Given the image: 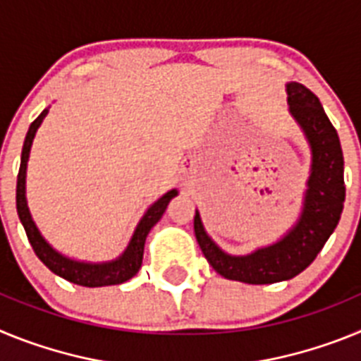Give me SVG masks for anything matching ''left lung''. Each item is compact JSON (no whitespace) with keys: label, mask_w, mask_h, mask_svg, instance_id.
Masks as SVG:
<instances>
[{"label":"left lung","mask_w":361,"mask_h":361,"mask_svg":"<svg viewBox=\"0 0 361 361\" xmlns=\"http://www.w3.org/2000/svg\"><path fill=\"white\" fill-rule=\"evenodd\" d=\"M289 114L311 149V168L305 183L302 209L295 224L273 244L247 255L224 251L208 235L199 209L195 212V237L209 266L228 280L244 283H275L300 275L317 258L333 235L345 200L343 153L340 139L325 116L320 99L300 82H288Z\"/></svg>","instance_id":"1"}]
</instances>
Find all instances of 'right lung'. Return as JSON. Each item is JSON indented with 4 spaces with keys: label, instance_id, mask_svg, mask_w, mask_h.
Here are the masks:
<instances>
[{
    "label": "right lung",
    "instance_id": "add662e5",
    "mask_svg": "<svg viewBox=\"0 0 361 361\" xmlns=\"http://www.w3.org/2000/svg\"><path fill=\"white\" fill-rule=\"evenodd\" d=\"M49 114V108H44L39 114L34 123L30 124L28 128L27 137H25L23 142V152H21V164H19V173H18V186H16V208H18V215L21 224H23L25 231H27L28 242H30L32 250L37 255L41 262L49 267L52 273H56L57 276L68 280L72 283H78L82 288H104V286H117V283H123L126 280H130L132 276L137 275V271L141 269L142 264V255H145V242L148 233L152 231V228L157 224L159 220L164 215L168 204L173 197L178 195V190H170L166 191L161 199H157L155 202L149 206L145 212L142 219L139 220L135 231H133L132 238H130L126 250L119 255L114 260H108V262H85V260H75V258H70L66 255H63L61 251H57L52 244H50L47 238L43 237V233L39 231V228L36 226L34 219H32V213L28 209L27 202V166H28V157H30V148L32 142H34V137H36L37 128L41 126L43 119Z\"/></svg>",
    "mask_w": 361,
    "mask_h": 361
}]
</instances>
